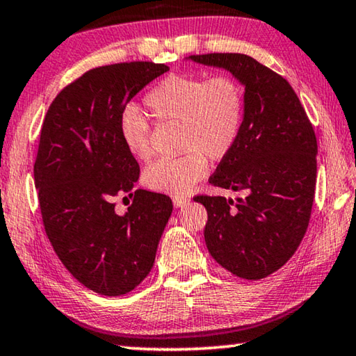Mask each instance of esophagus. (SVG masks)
Returning a JSON list of instances; mask_svg holds the SVG:
<instances>
[{
  "label": "esophagus",
  "instance_id": "34e87169",
  "mask_svg": "<svg viewBox=\"0 0 356 356\" xmlns=\"http://www.w3.org/2000/svg\"><path fill=\"white\" fill-rule=\"evenodd\" d=\"M188 202H190L188 197H174V200H172V204H174V207H176V209L185 207Z\"/></svg>",
  "mask_w": 356,
  "mask_h": 356
}]
</instances>
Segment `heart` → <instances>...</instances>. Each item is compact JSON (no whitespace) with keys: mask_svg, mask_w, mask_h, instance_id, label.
<instances>
[{"mask_svg":"<svg viewBox=\"0 0 356 356\" xmlns=\"http://www.w3.org/2000/svg\"><path fill=\"white\" fill-rule=\"evenodd\" d=\"M159 122H180L179 159H160L144 171V185L166 195H186L209 171L207 156L221 161L238 141L245 114V91L236 76L221 74L204 80L195 75H170L144 97ZM119 135L127 152L147 160L150 124L130 105L119 118Z\"/></svg>","mask_w":356,"mask_h":356,"instance_id":"obj_1","label":"heart"}]
</instances>
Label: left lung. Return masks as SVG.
I'll return each instance as SVG.
<instances>
[{
    "mask_svg": "<svg viewBox=\"0 0 356 356\" xmlns=\"http://www.w3.org/2000/svg\"><path fill=\"white\" fill-rule=\"evenodd\" d=\"M245 88L238 141L209 182L245 197L196 196L209 213L204 238L221 267L262 280L297 251L309 225L317 174V141L297 94L284 78L240 53L193 55Z\"/></svg>",
    "mask_w": 356,
    "mask_h": 356,
    "instance_id": "8db88e82",
    "label": "left lung"
}]
</instances>
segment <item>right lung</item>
<instances>
[{"mask_svg": "<svg viewBox=\"0 0 356 356\" xmlns=\"http://www.w3.org/2000/svg\"><path fill=\"white\" fill-rule=\"evenodd\" d=\"M170 67L124 63L89 70L56 95L42 125L34 184L45 232L75 280L106 297L140 284L154 267L172 213L170 196L134 191L140 165L119 135L129 102ZM129 194L124 216L112 197Z\"/></svg>", "mask_w": 356, "mask_h": 356, "instance_id": "1", "label": "right lung"}]
</instances>
